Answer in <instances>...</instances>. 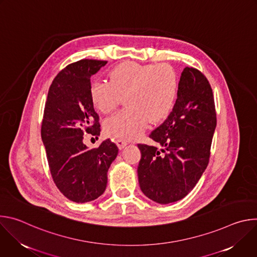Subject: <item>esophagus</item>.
Listing matches in <instances>:
<instances>
[{
	"label": "esophagus",
	"instance_id": "obj_1",
	"mask_svg": "<svg viewBox=\"0 0 257 257\" xmlns=\"http://www.w3.org/2000/svg\"><path fill=\"white\" fill-rule=\"evenodd\" d=\"M127 144H128V142L125 141V140H123V139H118V140H117V145H118L119 150H123Z\"/></svg>",
	"mask_w": 257,
	"mask_h": 257
}]
</instances>
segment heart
Segmentation results:
<instances>
[{
  "instance_id": "heart-1",
  "label": "heart",
  "mask_w": 257,
  "mask_h": 257,
  "mask_svg": "<svg viewBox=\"0 0 257 257\" xmlns=\"http://www.w3.org/2000/svg\"><path fill=\"white\" fill-rule=\"evenodd\" d=\"M178 92L175 70L166 64L124 62L108 73L107 82H93L90 99L103 115L111 114L125 99L127 108L104 123L107 134L131 140L140 136L150 122L165 120L174 107Z\"/></svg>"
}]
</instances>
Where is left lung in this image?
<instances>
[{
    "mask_svg": "<svg viewBox=\"0 0 257 257\" xmlns=\"http://www.w3.org/2000/svg\"><path fill=\"white\" fill-rule=\"evenodd\" d=\"M215 126L208 80L199 70L184 68L172 112L150 134L161 149L138 144L141 159L137 174L144 195L161 204L184 198L208 165Z\"/></svg>",
    "mask_w": 257,
    "mask_h": 257,
    "instance_id": "8db88e82",
    "label": "left lung"
}]
</instances>
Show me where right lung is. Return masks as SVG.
Segmentation results:
<instances>
[{
  "label": "right lung",
  "mask_w": 257,
  "mask_h": 257,
  "mask_svg": "<svg viewBox=\"0 0 257 257\" xmlns=\"http://www.w3.org/2000/svg\"><path fill=\"white\" fill-rule=\"evenodd\" d=\"M105 64L83 59L68 65L53 80L45 105L42 139L53 180L64 196L78 203L104 192L107 170L119 151L109 139L92 150L83 143L86 133L100 132L89 90L90 77Z\"/></svg>",
  "instance_id": "obj_1"
}]
</instances>
